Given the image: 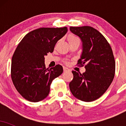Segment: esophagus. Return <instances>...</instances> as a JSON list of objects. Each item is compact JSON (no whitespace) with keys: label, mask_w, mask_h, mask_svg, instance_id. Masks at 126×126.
Segmentation results:
<instances>
[{"label":"esophagus","mask_w":126,"mask_h":126,"mask_svg":"<svg viewBox=\"0 0 126 126\" xmlns=\"http://www.w3.org/2000/svg\"><path fill=\"white\" fill-rule=\"evenodd\" d=\"M63 71L64 72H67V71H70V69H68L67 67H63Z\"/></svg>","instance_id":"1"}]
</instances>
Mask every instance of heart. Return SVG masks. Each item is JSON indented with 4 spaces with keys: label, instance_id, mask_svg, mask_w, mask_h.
<instances>
[{
    "label": "heart",
    "instance_id": "b5f03b06",
    "mask_svg": "<svg viewBox=\"0 0 126 126\" xmlns=\"http://www.w3.org/2000/svg\"><path fill=\"white\" fill-rule=\"evenodd\" d=\"M76 39H78V38L73 35H70L68 36V37H67V40L69 42L73 41V40H76Z\"/></svg>",
    "mask_w": 126,
    "mask_h": 126
}]
</instances>
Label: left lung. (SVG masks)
<instances>
[{
  "instance_id": "1",
  "label": "left lung",
  "mask_w": 126,
  "mask_h": 126,
  "mask_svg": "<svg viewBox=\"0 0 126 126\" xmlns=\"http://www.w3.org/2000/svg\"><path fill=\"white\" fill-rule=\"evenodd\" d=\"M70 30L81 40L82 53L78 64H85L86 69L82 74L72 71L70 90L78 99L95 101L105 93L113 80L115 63L112 49L105 37L92 27H70Z\"/></svg>"
}]
</instances>
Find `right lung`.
I'll use <instances>...</instances> for the list:
<instances>
[{"mask_svg": "<svg viewBox=\"0 0 126 126\" xmlns=\"http://www.w3.org/2000/svg\"><path fill=\"white\" fill-rule=\"evenodd\" d=\"M67 32V27L40 28L30 32L19 43L12 58L11 78L25 99L34 102L44 99L53 79L63 73L60 64L46 69L44 56L53 51Z\"/></svg>", "mask_w": 126, "mask_h": 126, "instance_id": "right-lung-1", "label": "right lung"}]
</instances>
